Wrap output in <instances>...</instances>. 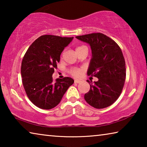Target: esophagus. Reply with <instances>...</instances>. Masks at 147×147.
<instances>
[{
  "mask_svg": "<svg viewBox=\"0 0 147 147\" xmlns=\"http://www.w3.org/2000/svg\"><path fill=\"white\" fill-rule=\"evenodd\" d=\"M82 82V80H74V83H76V84H80V83H81Z\"/></svg>",
  "mask_w": 147,
  "mask_h": 147,
  "instance_id": "34e87169",
  "label": "esophagus"
}]
</instances>
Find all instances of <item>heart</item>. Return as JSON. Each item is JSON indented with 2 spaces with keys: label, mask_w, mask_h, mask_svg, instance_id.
Segmentation results:
<instances>
[{
  "label": "heart",
  "mask_w": 147,
  "mask_h": 147,
  "mask_svg": "<svg viewBox=\"0 0 147 147\" xmlns=\"http://www.w3.org/2000/svg\"><path fill=\"white\" fill-rule=\"evenodd\" d=\"M83 47H84V46L77 47L76 48V50L80 49L83 48ZM82 73H83L82 69H79V68H74V69H71V73L74 76H80L82 75Z\"/></svg>",
  "instance_id": "heart-1"
}]
</instances>
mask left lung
<instances>
[{
    "mask_svg": "<svg viewBox=\"0 0 147 147\" xmlns=\"http://www.w3.org/2000/svg\"><path fill=\"white\" fill-rule=\"evenodd\" d=\"M89 44L92 58L88 75L98 78L90 84V89L84 94L89 105L96 109L108 107L117 100L126 78V66L120 47L113 39L102 33L76 36Z\"/></svg>",
    "mask_w": 147,
    "mask_h": 147,
    "instance_id": "8db88e82",
    "label": "left lung"
}]
</instances>
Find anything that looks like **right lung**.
I'll use <instances>...</instances> for the list:
<instances>
[{
	"instance_id": "right-lung-1",
	"label": "right lung",
	"mask_w": 147,
	"mask_h": 147,
	"mask_svg": "<svg viewBox=\"0 0 147 147\" xmlns=\"http://www.w3.org/2000/svg\"><path fill=\"white\" fill-rule=\"evenodd\" d=\"M73 39L44 35L36 39L24 54L21 63L23 84L30 100L39 108L56 107L74 83L70 77L55 81L53 78L62 51Z\"/></svg>"
}]
</instances>
